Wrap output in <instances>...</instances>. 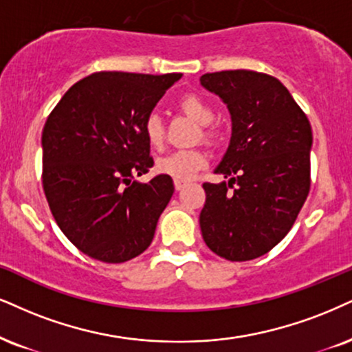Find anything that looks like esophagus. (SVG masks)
Segmentation results:
<instances>
[{
    "mask_svg": "<svg viewBox=\"0 0 352 352\" xmlns=\"http://www.w3.org/2000/svg\"><path fill=\"white\" fill-rule=\"evenodd\" d=\"M188 184V181H175V188H176V190H181L184 188V186Z\"/></svg>",
    "mask_w": 352,
    "mask_h": 352,
    "instance_id": "1",
    "label": "esophagus"
}]
</instances>
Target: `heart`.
Instances as JSON below:
<instances>
[{"mask_svg": "<svg viewBox=\"0 0 352 352\" xmlns=\"http://www.w3.org/2000/svg\"><path fill=\"white\" fill-rule=\"evenodd\" d=\"M181 111L186 116H189L194 122L201 125V137L207 142H214L219 137V130L212 127V122L215 119V111L209 102L199 94L189 93L181 98L179 101ZM143 135L146 142L153 148H162L164 140V124L162 116L158 112H150L143 120ZM207 156L202 150L189 148V150H176L173 153L156 162V171L160 175L173 177L175 181H189L190 177L206 166Z\"/></svg>", "mask_w": 352, "mask_h": 352, "instance_id": "heart-1", "label": "heart"}]
</instances>
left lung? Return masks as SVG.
Returning a JSON list of instances; mask_svg holds the SVG:
<instances>
[{"instance_id":"8db88e82","label":"left lung","mask_w":352,"mask_h":352,"mask_svg":"<svg viewBox=\"0 0 352 352\" xmlns=\"http://www.w3.org/2000/svg\"><path fill=\"white\" fill-rule=\"evenodd\" d=\"M201 85L232 116L230 145L215 168L228 183L202 184V238L228 261H250L287 235L309 196L311 127L289 89L266 73H206Z\"/></svg>"}]
</instances>
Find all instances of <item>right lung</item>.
Returning <instances> with one entry per match:
<instances>
[{
  "label": "right lung",
  "mask_w": 352,
  "mask_h": 352,
  "mask_svg": "<svg viewBox=\"0 0 352 352\" xmlns=\"http://www.w3.org/2000/svg\"><path fill=\"white\" fill-rule=\"evenodd\" d=\"M181 73L99 72L72 86L42 132V184L56 225L78 250L102 263H125L153 240L175 192L153 166L143 120Z\"/></svg>",
  "instance_id": "1"
}]
</instances>
